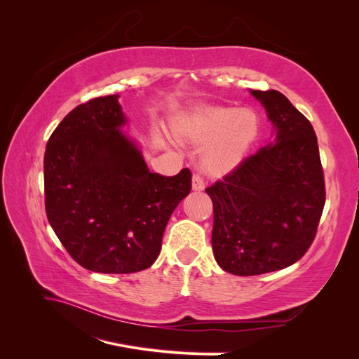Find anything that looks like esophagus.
I'll return each mask as SVG.
<instances>
[{"instance_id":"obj_1","label":"esophagus","mask_w":359,"mask_h":359,"mask_svg":"<svg viewBox=\"0 0 359 359\" xmlns=\"http://www.w3.org/2000/svg\"><path fill=\"white\" fill-rule=\"evenodd\" d=\"M203 187H205V182H203L202 177L198 175V173H194L193 180H191V189L194 191H201V190H203Z\"/></svg>"}]
</instances>
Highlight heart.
I'll return each mask as SVG.
<instances>
[{
    "mask_svg": "<svg viewBox=\"0 0 359 359\" xmlns=\"http://www.w3.org/2000/svg\"><path fill=\"white\" fill-rule=\"evenodd\" d=\"M172 133L180 142L210 144L202 153V166L211 175L220 177L240 165L259 133V116L252 109L199 106L172 124Z\"/></svg>",
    "mask_w": 359,
    "mask_h": 359,
    "instance_id": "1",
    "label": "heart"
}]
</instances>
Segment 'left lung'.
<instances>
[{
    "mask_svg": "<svg viewBox=\"0 0 359 359\" xmlns=\"http://www.w3.org/2000/svg\"><path fill=\"white\" fill-rule=\"evenodd\" d=\"M274 139L205 191L214 206L212 252L224 271L257 276L299 260L316 236L325 181L313 126L274 90H250Z\"/></svg>",
    "mask_w": 359,
    "mask_h": 359,
    "instance_id": "left-lung-1",
    "label": "left lung"
}]
</instances>
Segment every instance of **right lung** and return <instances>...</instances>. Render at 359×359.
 <instances>
[{
  "label": "right lung",
  "instance_id": "right-lung-1",
  "mask_svg": "<svg viewBox=\"0 0 359 359\" xmlns=\"http://www.w3.org/2000/svg\"><path fill=\"white\" fill-rule=\"evenodd\" d=\"M118 94L76 106L50 135L45 153L46 215L81 266L103 274L149 268L165 227L191 190V173L149 172L121 127Z\"/></svg>",
  "mask_w": 359,
  "mask_h": 359
}]
</instances>
